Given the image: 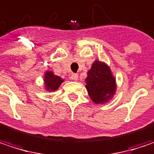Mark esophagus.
I'll return each mask as SVG.
<instances>
[{
  "label": "esophagus",
  "instance_id": "esophagus-1",
  "mask_svg": "<svg viewBox=\"0 0 154 154\" xmlns=\"http://www.w3.org/2000/svg\"><path fill=\"white\" fill-rule=\"evenodd\" d=\"M70 80L73 81H78V74H77V73H73V74L70 76Z\"/></svg>",
  "mask_w": 154,
  "mask_h": 154
}]
</instances>
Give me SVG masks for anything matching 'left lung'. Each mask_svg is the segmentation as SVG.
I'll list each match as a JSON object with an SVG mask.
<instances>
[{
    "label": "left lung",
    "mask_w": 154,
    "mask_h": 154,
    "mask_svg": "<svg viewBox=\"0 0 154 154\" xmlns=\"http://www.w3.org/2000/svg\"><path fill=\"white\" fill-rule=\"evenodd\" d=\"M85 82L91 100L97 105L109 102L117 90L116 79L110 66L99 60L92 64Z\"/></svg>",
    "instance_id": "left-lung-1"
}]
</instances>
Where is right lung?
<instances>
[{"mask_svg":"<svg viewBox=\"0 0 154 154\" xmlns=\"http://www.w3.org/2000/svg\"><path fill=\"white\" fill-rule=\"evenodd\" d=\"M44 89L47 92H54L58 90V88L60 87L62 82H64V80L55 75L53 71L47 70L44 73Z\"/></svg>","mask_w":154,"mask_h":154,"instance_id":"1","label":"right lung"}]
</instances>
